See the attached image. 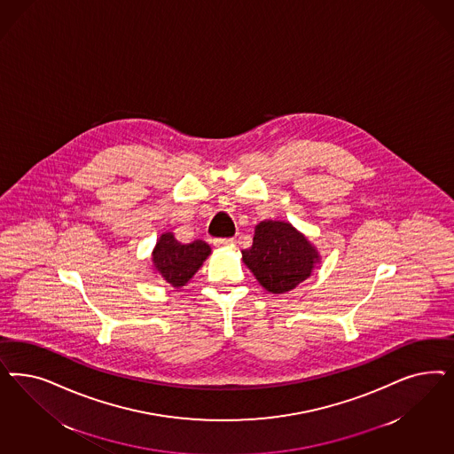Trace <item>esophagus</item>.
<instances>
[{
    "mask_svg": "<svg viewBox=\"0 0 454 454\" xmlns=\"http://www.w3.org/2000/svg\"><path fill=\"white\" fill-rule=\"evenodd\" d=\"M234 239H214L215 247H229V246H234Z\"/></svg>",
    "mask_w": 454,
    "mask_h": 454,
    "instance_id": "1",
    "label": "esophagus"
}]
</instances>
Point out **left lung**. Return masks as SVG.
<instances>
[{
	"label": "left lung",
	"mask_w": 454,
	"mask_h": 454,
	"mask_svg": "<svg viewBox=\"0 0 454 454\" xmlns=\"http://www.w3.org/2000/svg\"><path fill=\"white\" fill-rule=\"evenodd\" d=\"M242 261L263 289L284 294L310 276L319 254L289 222L263 220L255 227L252 247L242 250Z\"/></svg>",
	"instance_id": "8db88e82"
}]
</instances>
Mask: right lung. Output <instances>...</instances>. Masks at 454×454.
I'll return each instance as SVG.
<instances>
[{
    "mask_svg": "<svg viewBox=\"0 0 454 454\" xmlns=\"http://www.w3.org/2000/svg\"><path fill=\"white\" fill-rule=\"evenodd\" d=\"M210 252V246L204 240L180 244L172 232H165L157 240L152 261L161 280L178 289L193 278Z\"/></svg>",
    "mask_w": 454,
    "mask_h": 454,
    "instance_id": "right-lung-1",
    "label": "right lung"
}]
</instances>
